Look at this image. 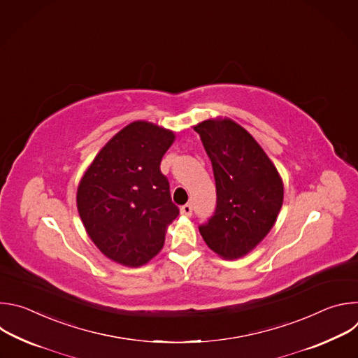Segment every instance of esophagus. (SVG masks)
<instances>
[{
	"instance_id": "esophagus-1",
	"label": "esophagus",
	"mask_w": 358,
	"mask_h": 358,
	"mask_svg": "<svg viewBox=\"0 0 358 358\" xmlns=\"http://www.w3.org/2000/svg\"><path fill=\"white\" fill-rule=\"evenodd\" d=\"M181 214L185 217H191L192 215V207L191 203H185V206L181 207Z\"/></svg>"
}]
</instances>
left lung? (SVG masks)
Masks as SVG:
<instances>
[{
  "label": "left lung",
  "mask_w": 358,
  "mask_h": 358,
  "mask_svg": "<svg viewBox=\"0 0 358 358\" xmlns=\"http://www.w3.org/2000/svg\"><path fill=\"white\" fill-rule=\"evenodd\" d=\"M194 130L213 163L217 207L199 225L206 243L224 259H238L272 229L283 203L282 178L266 152L231 119H210Z\"/></svg>",
  "instance_id": "left-lung-1"
}]
</instances>
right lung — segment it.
I'll list each match as a JSON object with an SVG mask.
<instances>
[{
  "instance_id": "right-lung-1",
  "label": "right lung",
  "mask_w": 358,
  "mask_h": 358,
  "mask_svg": "<svg viewBox=\"0 0 358 358\" xmlns=\"http://www.w3.org/2000/svg\"><path fill=\"white\" fill-rule=\"evenodd\" d=\"M173 131L133 122L99 151L82 177L76 203L100 252L117 264L141 266L162 250L180 210L160 163Z\"/></svg>"
}]
</instances>
